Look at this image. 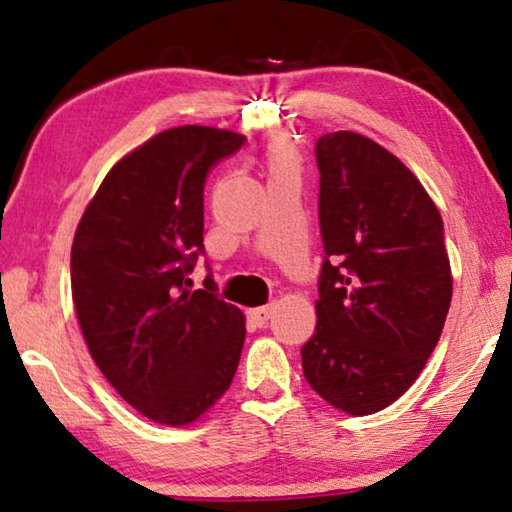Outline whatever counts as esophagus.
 <instances>
[{
	"mask_svg": "<svg viewBox=\"0 0 512 512\" xmlns=\"http://www.w3.org/2000/svg\"><path fill=\"white\" fill-rule=\"evenodd\" d=\"M248 315L257 326H264L273 317V305H262V308H253L248 312Z\"/></svg>",
	"mask_w": 512,
	"mask_h": 512,
	"instance_id": "1",
	"label": "esophagus"
}]
</instances>
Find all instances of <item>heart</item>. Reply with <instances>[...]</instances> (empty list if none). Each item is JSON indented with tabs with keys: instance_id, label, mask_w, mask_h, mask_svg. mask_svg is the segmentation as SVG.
<instances>
[{
	"instance_id": "obj_1",
	"label": "heart",
	"mask_w": 512,
	"mask_h": 512,
	"mask_svg": "<svg viewBox=\"0 0 512 512\" xmlns=\"http://www.w3.org/2000/svg\"><path fill=\"white\" fill-rule=\"evenodd\" d=\"M264 163L266 170H269V177L282 170H296V158L292 154V149L285 147V144H269L264 151Z\"/></svg>"
}]
</instances>
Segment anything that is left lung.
Wrapping results in <instances>:
<instances>
[{"instance_id": "8db88e82", "label": "left lung", "mask_w": 512, "mask_h": 512, "mask_svg": "<svg viewBox=\"0 0 512 512\" xmlns=\"http://www.w3.org/2000/svg\"><path fill=\"white\" fill-rule=\"evenodd\" d=\"M317 165L326 259L303 375L331 407L370 416L414 384L444 331V223L416 174L370 137L322 135Z\"/></svg>"}]
</instances>
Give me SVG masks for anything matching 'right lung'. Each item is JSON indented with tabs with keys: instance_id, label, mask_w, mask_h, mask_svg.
<instances>
[{
	"instance_id": "add662e5",
	"label": "right lung",
	"mask_w": 512,
	"mask_h": 512,
	"mask_svg": "<svg viewBox=\"0 0 512 512\" xmlns=\"http://www.w3.org/2000/svg\"><path fill=\"white\" fill-rule=\"evenodd\" d=\"M241 133L167 128L112 165L82 213L71 292L89 354L149 421L183 427L216 404L239 365L246 317L188 271L204 250V181Z\"/></svg>"
}]
</instances>
